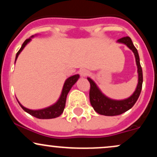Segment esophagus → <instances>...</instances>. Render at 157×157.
<instances>
[{
  "label": "esophagus",
  "instance_id": "esophagus-1",
  "mask_svg": "<svg viewBox=\"0 0 157 157\" xmlns=\"http://www.w3.org/2000/svg\"><path fill=\"white\" fill-rule=\"evenodd\" d=\"M80 75L81 77H85L88 76V75H89V71H88V70H86V69H81L80 71Z\"/></svg>",
  "mask_w": 157,
  "mask_h": 157
}]
</instances>
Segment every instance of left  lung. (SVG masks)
Returning a JSON list of instances; mask_svg holds the SVG:
<instances>
[{"instance_id": "1", "label": "left lung", "mask_w": 157, "mask_h": 157, "mask_svg": "<svg viewBox=\"0 0 157 157\" xmlns=\"http://www.w3.org/2000/svg\"><path fill=\"white\" fill-rule=\"evenodd\" d=\"M117 43L126 45L131 51L134 52L135 59H136V63L137 66L138 84L136 86V90L131 97L125 99V100H116L106 97L104 94L102 93L97 84L91 78L88 77V80L89 81L90 85H91L89 91L91 105L97 113L101 115H105V116H117V115L121 114V113L131 109L136 103V100L140 97L142 90V82H143L142 70L140 62V57H139L137 49L135 48L131 39L129 37H124L119 39Z\"/></svg>"}]
</instances>
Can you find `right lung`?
<instances>
[{
	"mask_svg": "<svg viewBox=\"0 0 157 157\" xmlns=\"http://www.w3.org/2000/svg\"><path fill=\"white\" fill-rule=\"evenodd\" d=\"M34 36H32L31 37H29V39H26V40L24 41L21 48H20V50L17 52V55H16L15 57V63L17 60V57L20 55L22 50L24 48L25 46H26L27 44L31 41V40ZM80 77V75H73V76L69 77L68 78H67L65 81L63 87L62 89V92H61L60 97V98L58 99L57 102H55V104L52 105L51 106H48L47 108H45V109H39V110H31L25 108L24 106H23L20 103V102L17 100L18 102L19 105H21V107L26 112L28 113H29L30 115L32 116L35 117L36 118L38 119H52V118H56L57 117L60 116L62 114V113L63 112V110L65 109V105H66V97H67L68 93L69 92L70 89H71V87L75 84V82H77V80Z\"/></svg>",
	"mask_w": 157,
	"mask_h": 157,
	"instance_id": "add662e5",
	"label": "right lung"
}]
</instances>
